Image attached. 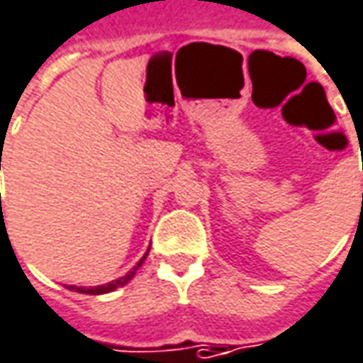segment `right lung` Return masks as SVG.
Returning a JSON list of instances; mask_svg holds the SVG:
<instances>
[{
  "mask_svg": "<svg viewBox=\"0 0 363 363\" xmlns=\"http://www.w3.org/2000/svg\"><path fill=\"white\" fill-rule=\"evenodd\" d=\"M149 254V252H147ZM147 254L143 256L139 260V264L135 266L130 272H127V274L123 276V278H119V280H115V282H109V284H103V286H93V288H81V286H67L69 290H75V292H79V294H107V292H113L115 288H119V286H125L127 282H129L130 278L135 276V272L139 270L140 264L145 262V258H147Z\"/></svg>",
  "mask_w": 363,
  "mask_h": 363,
  "instance_id": "1",
  "label": "right lung"
}]
</instances>
